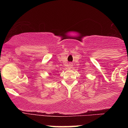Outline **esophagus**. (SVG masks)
<instances>
[{
	"label": "esophagus",
	"instance_id": "34e87169",
	"mask_svg": "<svg viewBox=\"0 0 128 128\" xmlns=\"http://www.w3.org/2000/svg\"><path fill=\"white\" fill-rule=\"evenodd\" d=\"M72 63L71 62H70V63H69V66H70V68H72Z\"/></svg>",
	"mask_w": 128,
	"mask_h": 128
}]
</instances>
